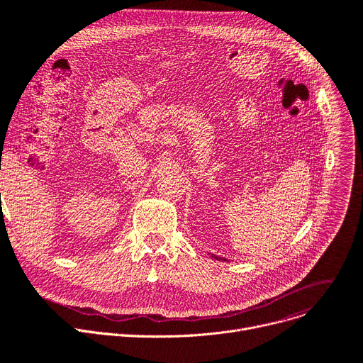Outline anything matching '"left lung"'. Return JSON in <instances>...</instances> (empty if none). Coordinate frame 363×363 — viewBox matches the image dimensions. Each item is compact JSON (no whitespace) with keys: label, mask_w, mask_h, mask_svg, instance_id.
<instances>
[{"label":"left lung","mask_w":363,"mask_h":363,"mask_svg":"<svg viewBox=\"0 0 363 363\" xmlns=\"http://www.w3.org/2000/svg\"><path fill=\"white\" fill-rule=\"evenodd\" d=\"M212 257H215V259H218V257H216V256H212Z\"/></svg>","instance_id":"8db88e82"}]
</instances>
